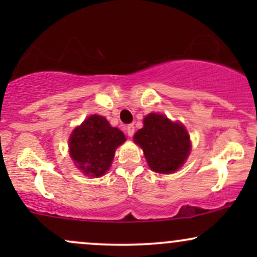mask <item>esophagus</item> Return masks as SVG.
Wrapping results in <instances>:
<instances>
[{
	"mask_svg": "<svg viewBox=\"0 0 257 257\" xmlns=\"http://www.w3.org/2000/svg\"><path fill=\"white\" fill-rule=\"evenodd\" d=\"M125 131H126V134H128L129 137H133V135H134V132H135V126L133 124H128L126 125Z\"/></svg>",
	"mask_w": 257,
	"mask_h": 257,
	"instance_id": "obj_1",
	"label": "esophagus"
}]
</instances>
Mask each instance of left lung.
Segmentation results:
<instances>
[{
  "label": "left lung",
  "mask_w": 257,
  "mask_h": 257,
  "mask_svg": "<svg viewBox=\"0 0 257 257\" xmlns=\"http://www.w3.org/2000/svg\"><path fill=\"white\" fill-rule=\"evenodd\" d=\"M134 141L143 149L151 170L161 174L176 172L191 151L190 135L184 124L159 113L147 114Z\"/></svg>",
  "instance_id": "1"
}]
</instances>
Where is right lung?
I'll return each mask as SVG.
<instances>
[{
	"label": "right lung",
	"mask_w": 257,
	"mask_h": 257,
	"mask_svg": "<svg viewBox=\"0 0 257 257\" xmlns=\"http://www.w3.org/2000/svg\"><path fill=\"white\" fill-rule=\"evenodd\" d=\"M124 141V134L111 126L105 117L91 114L70 135V156L85 175L100 178L111 167L114 151Z\"/></svg>",
	"instance_id": "right-lung-1"
}]
</instances>
